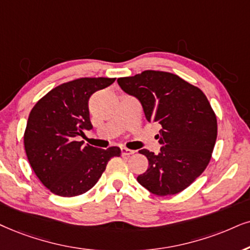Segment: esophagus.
I'll list each match as a JSON object with an SVG mask.
<instances>
[{"instance_id":"esophagus-1","label":"esophagus","mask_w":250,"mask_h":250,"mask_svg":"<svg viewBox=\"0 0 250 250\" xmlns=\"http://www.w3.org/2000/svg\"><path fill=\"white\" fill-rule=\"evenodd\" d=\"M121 152H122V156H130V154L134 153L135 151L127 147H121Z\"/></svg>"}]
</instances>
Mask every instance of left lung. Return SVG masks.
I'll return each mask as SVG.
<instances>
[{"label": "left lung", "mask_w": 250, "mask_h": 250, "mask_svg": "<svg viewBox=\"0 0 250 250\" xmlns=\"http://www.w3.org/2000/svg\"><path fill=\"white\" fill-rule=\"evenodd\" d=\"M118 83L125 92L140 100L148 122L162 125L160 152L143 148L146 172L137 181L158 196L185 190L209 165L217 140V118L198 87L166 71L145 70Z\"/></svg>", "instance_id": "8db88e82"}]
</instances>
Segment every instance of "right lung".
<instances>
[{
  "mask_svg": "<svg viewBox=\"0 0 250 250\" xmlns=\"http://www.w3.org/2000/svg\"><path fill=\"white\" fill-rule=\"evenodd\" d=\"M115 78H78L50 90L31 110L24 132L28 163L45 187L53 194L74 197L90 190L103 175L110 158L121 150H106L84 141V130L92 129L88 99Z\"/></svg>",
  "mask_w": 250,
  "mask_h": 250,
  "instance_id": "obj_1",
  "label": "right lung"
}]
</instances>
